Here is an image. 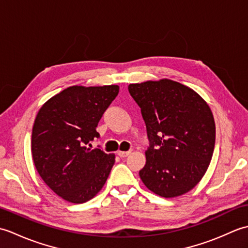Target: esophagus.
I'll return each instance as SVG.
<instances>
[{
	"mask_svg": "<svg viewBox=\"0 0 248 248\" xmlns=\"http://www.w3.org/2000/svg\"><path fill=\"white\" fill-rule=\"evenodd\" d=\"M130 154H131V150H129V151H118L117 152V155L120 157H125V156H128Z\"/></svg>",
	"mask_w": 248,
	"mask_h": 248,
	"instance_id": "esophagus-1",
	"label": "esophagus"
}]
</instances>
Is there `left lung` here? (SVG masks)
Wrapping results in <instances>:
<instances>
[{"label": "left lung", "mask_w": 248, "mask_h": 248, "mask_svg": "<svg viewBox=\"0 0 248 248\" xmlns=\"http://www.w3.org/2000/svg\"><path fill=\"white\" fill-rule=\"evenodd\" d=\"M140 108L149 147L140 177L165 198L187 193L202 180L212 159L215 124L199 94L171 80L130 84Z\"/></svg>", "instance_id": "obj_1"}]
</instances>
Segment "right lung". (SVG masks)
Returning <instances> with one entry per match:
<instances>
[{
    "label": "right lung",
    "mask_w": 248,
    "mask_h": 248,
    "mask_svg": "<svg viewBox=\"0 0 248 248\" xmlns=\"http://www.w3.org/2000/svg\"><path fill=\"white\" fill-rule=\"evenodd\" d=\"M119 87L71 86L48 100L36 116L31 155L52 191L73 203L88 202L102 188L115 155L91 149L97 125Z\"/></svg>",
    "instance_id": "right-lung-1"
}]
</instances>
